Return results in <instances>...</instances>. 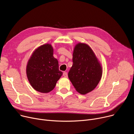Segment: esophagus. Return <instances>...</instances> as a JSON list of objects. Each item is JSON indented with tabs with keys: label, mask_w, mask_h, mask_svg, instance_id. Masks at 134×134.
<instances>
[{
	"label": "esophagus",
	"mask_w": 134,
	"mask_h": 134,
	"mask_svg": "<svg viewBox=\"0 0 134 134\" xmlns=\"http://www.w3.org/2000/svg\"><path fill=\"white\" fill-rule=\"evenodd\" d=\"M63 75L65 77H68V74H67V72H64Z\"/></svg>",
	"instance_id": "34e87169"
}]
</instances>
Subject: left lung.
Here are the masks:
<instances>
[{"label": "left lung", "instance_id": "left-lung-1", "mask_svg": "<svg viewBox=\"0 0 134 134\" xmlns=\"http://www.w3.org/2000/svg\"><path fill=\"white\" fill-rule=\"evenodd\" d=\"M72 66L68 77L78 92L85 94L93 90L102 76V68L91 48L79 43L74 48Z\"/></svg>", "mask_w": 134, "mask_h": 134}]
</instances>
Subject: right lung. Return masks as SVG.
Segmentation results:
<instances>
[{
	"mask_svg": "<svg viewBox=\"0 0 134 134\" xmlns=\"http://www.w3.org/2000/svg\"><path fill=\"white\" fill-rule=\"evenodd\" d=\"M53 52L50 44L43 45L35 50L29 60L27 78L33 88L38 92L48 93L52 91L63 75Z\"/></svg>",
	"mask_w": 134,
	"mask_h": 134,
	"instance_id": "add662e5",
	"label": "right lung"
}]
</instances>
